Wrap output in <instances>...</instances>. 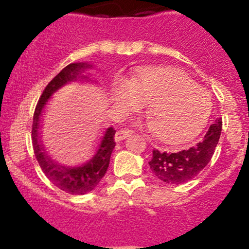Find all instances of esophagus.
I'll use <instances>...</instances> for the list:
<instances>
[{"mask_svg":"<svg viewBox=\"0 0 249 249\" xmlns=\"http://www.w3.org/2000/svg\"><path fill=\"white\" fill-rule=\"evenodd\" d=\"M131 134H132V131H131V130H129V129H120V130H118V131L115 132V135H114L115 142H120V141L125 140V139H126V137H129Z\"/></svg>","mask_w":249,"mask_h":249,"instance_id":"obj_1","label":"esophagus"}]
</instances>
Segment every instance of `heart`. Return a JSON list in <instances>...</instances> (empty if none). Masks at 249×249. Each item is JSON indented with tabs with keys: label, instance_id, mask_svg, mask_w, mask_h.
<instances>
[{
	"label": "heart",
	"instance_id": "b5f03b06",
	"mask_svg": "<svg viewBox=\"0 0 249 249\" xmlns=\"http://www.w3.org/2000/svg\"><path fill=\"white\" fill-rule=\"evenodd\" d=\"M114 104L127 109L148 105V129L167 144H180L196 136L207 123L211 99L205 90L179 71L150 67L129 79L118 80L112 90Z\"/></svg>",
	"mask_w": 249,
	"mask_h": 249
}]
</instances>
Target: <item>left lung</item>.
I'll use <instances>...</instances> for the list:
<instances>
[{"label": "left lung", "mask_w": 249, "mask_h": 249, "mask_svg": "<svg viewBox=\"0 0 249 249\" xmlns=\"http://www.w3.org/2000/svg\"><path fill=\"white\" fill-rule=\"evenodd\" d=\"M222 132V119L214 120L202 141L177 153L153 150L148 162L153 175L166 184H182L196 177L207 166L214 153Z\"/></svg>", "instance_id": "obj_1"}]
</instances>
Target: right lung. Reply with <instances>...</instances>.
Wrapping results in <instances>:
<instances>
[{
  "instance_id": "obj_1",
  "label": "right lung",
  "mask_w": 249,
  "mask_h": 249,
  "mask_svg": "<svg viewBox=\"0 0 249 249\" xmlns=\"http://www.w3.org/2000/svg\"><path fill=\"white\" fill-rule=\"evenodd\" d=\"M91 65L87 64V62H76V64H70L69 66L62 69L50 80L49 84L44 89L43 94L39 97V101L35 109L34 123H32V145H34L35 155H36V159L42 171L53 184L72 195H83L91 192L106 175L109 165L110 154L115 145V130L113 127H108L100 141L94 157L85 164L73 167L57 164L48 155L46 148L43 147V143L41 141L39 130H41L44 107H46L48 100H50L54 92H56L60 88L64 87L67 83L76 82V80H85V82L91 80L89 77L83 74L85 70L91 69Z\"/></svg>"
}]
</instances>
